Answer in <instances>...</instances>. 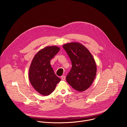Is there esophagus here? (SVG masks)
Masks as SVG:
<instances>
[{"mask_svg":"<svg viewBox=\"0 0 127 127\" xmlns=\"http://www.w3.org/2000/svg\"><path fill=\"white\" fill-rule=\"evenodd\" d=\"M61 79H62V80H65V79H66V77L65 76H62L61 77Z\"/></svg>","mask_w":127,"mask_h":127,"instance_id":"obj_1","label":"esophagus"}]
</instances>
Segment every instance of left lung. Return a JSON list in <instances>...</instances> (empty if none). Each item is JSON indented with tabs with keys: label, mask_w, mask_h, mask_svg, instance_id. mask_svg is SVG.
Returning <instances> with one entry per match:
<instances>
[{
	"label": "left lung",
	"mask_w": 127,
	"mask_h": 127,
	"mask_svg": "<svg viewBox=\"0 0 127 127\" xmlns=\"http://www.w3.org/2000/svg\"><path fill=\"white\" fill-rule=\"evenodd\" d=\"M72 63L67 82L74 89L82 92L92 85L96 74V64L92 54L82 44L71 42L63 45Z\"/></svg>",
	"instance_id": "1"
}]
</instances>
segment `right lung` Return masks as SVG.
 Segmentation results:
<instances>
[{
	"label": "right lung",
	"mask_w": 127,
	"mask_h": 127,
	"mask_svg": "<svg viewBox=\"0 0 127 127\" xmlns=\"http://www.w3.org/2000/svg\"><path fill=\"white\" fill-rule=\"evenodd\" d=\"M56 46H47L34 55L30 66L29 78L34 89L43 95H48L60 81L51 67L50 60L60 50Z\"/></svg>",
	"instance_id": "add662e5"
}]
</instances>
